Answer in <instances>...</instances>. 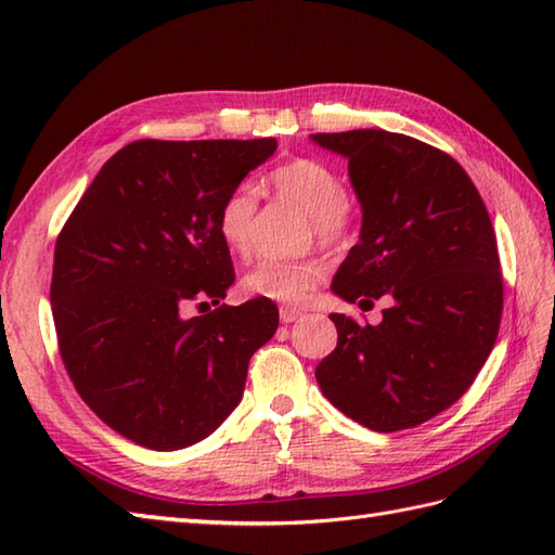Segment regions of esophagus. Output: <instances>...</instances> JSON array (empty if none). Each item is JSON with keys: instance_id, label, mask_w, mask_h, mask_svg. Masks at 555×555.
Wrapping results in <instances>:
<instances>
[{"instance_id": "esophagus-1", "label": "esophagus", "mask_w": 555, "mask_h": 555, "mask_svg": "<svg viewBox=\"0 0 555 555\" xmlns=\"http://www.w3.org/2000/svg\"><path fill=\"white\" fill-rule=\"evenodd\" d=\"M279 317H281V322H284V324H291V322H296L298 317H302V310L293 308V305H281Z\"/></svg>"}]
</instances>
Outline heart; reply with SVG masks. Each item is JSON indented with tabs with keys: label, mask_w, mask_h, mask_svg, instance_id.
<instances>
[{
	"label": "heart",
	"mask_w": 555,
	"mask_h": 555,
	"mask_svg": "<svg viewBox=\"0 0 555 555\" xmlns=\"http://www.w3.org/2000/svg\"><path fill=\"white\" fill-rule=\"evenodd\" d=\"M269 185L281 199L298 205L310 215V238L326 247H344L356 227L348 188L332 164L320 159H293L269 173ZM223 245L233 255L250 257L257 243L259 195L253 185H235L223 197L217 215ZM326 262L320 257L279 259L257 262L243 279L250 296L284 305H302L326 279Z\"/></svg>",
	"instance_id": "b5f03b06"
}]
</instances>
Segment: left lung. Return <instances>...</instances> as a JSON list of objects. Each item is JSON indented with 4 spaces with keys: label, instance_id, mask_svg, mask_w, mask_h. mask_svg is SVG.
<instances>
[{
    "label": "left lung",
    "instance_id": "8db88e82",
    "mask_svg": "<svg viewBox=\"0 0 555 555\" xmlns=\"http://www.w3.org/2000/svg\"><path fill=\"white\" fill-rule=\"evenodd\" d=\"M312 140L348 159L362 205L360 243L332 291L388 300L376 326L332 314L338 344L317 384L362 427H417L473 386L496 344L503 276L485 199L451 155L410 135L360 128Z\"/></svg>",
    "mask_w": 555,
    "mask_h": 555
}]
</instances>
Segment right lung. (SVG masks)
Returning a JSON list of instances; mask_svg holds the SVG:
<instances>
[{
	"instance_id": "add662e5",
	"label": "right lung",
	"mask_w": 555,
	"mask_h": 555,
	"mask_svg": "<svg viewBox=\"0 0 555 555\" xmlns=\"http://www.w3.org/2000/svg\"><path fill=\"white\" fill-rule=\"evenodd\" d=\"M276 150L257 140H135L104 164L54 245L52 314L78 396L152 451L203 441L241 403L276 305L227 298L223 197ZM195 304L210 312L188 321Z\"/></svg>"
}]
</instances>
